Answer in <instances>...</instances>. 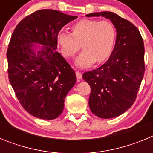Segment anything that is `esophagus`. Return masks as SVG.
<instances>
[{
    "instance_id": "obj_1",
    "label": "esophagus",
    "mask_w": 153,
    "mask_h": 153,
    "mask_svg": "<svg viewBox=\"0 0 153 153\" xmlns=\"http://www.w3.org/2000/svg\"><path fill=\"white\" fill-rule=\"evenodd\" d=\"M76 78H77L78 82L80 81V79H82V74H81L80 72L79 71H76Z\"/></svg>"
}]
</instances>
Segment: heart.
Wrapping results in <instances>:
<instances>
[{
	"instance_id": "1",
	"label": "heart",
	"mask_w": 153,
	"mask_h": 153,
	"mask_svg": "<svg viewBox=\"0 0 153 153\" xmlns=\"http://www.w3.org/2000/svg\"><path fill=\"white\" fill-rule=\"evenodd\" d=\"M116 40V30L109 21L82 19L72 26V33L60 31L56 35V43L62 54L71 58L79 51H83L76 59L78 67H90L97 60L105 61L110 56Z\"/></svg>"
}]
</instances>
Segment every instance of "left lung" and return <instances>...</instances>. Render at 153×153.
<instances>
[{
  "label": "left lung",
  "mask_w": 153,
  "mask_h": 153,
  "mask_svg": "<svg viewBox=\"0 0 153 153\" xmlns=\"http://www.w3.org/2000/svg\"><path fill=\"white\" fill-rule=\"evenodd\" d=\"M86 16L109 19L117 30L116 44L109 60L83 74L91 88L89 106L92 113L100 118H114L125 113L136 100L145 72L143 40L136 27L113 12Z\"/></svg>",
  "instance_id": "left-lung-1"
}]
</instances>
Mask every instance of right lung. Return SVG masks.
<instances>
[{"instance_id": "add662e5", "label": "right lung", "mask_w": 153, "mask_h": 153, "mask_svg": "<svg viewBox=\"0 0 153 153\" xmlns=\"http://www.w3.org/2000/svg\"><path fill=\"white\" fill-rule=\"evenodd\" d=\"M76 18L39 10L23 19L12 33L7 51L9 81L23 108L36 118H57L76 83L74 70L56 51L57 33ZM35 44L42 46L36 53Z\"/></svg>"}]
</instances>
